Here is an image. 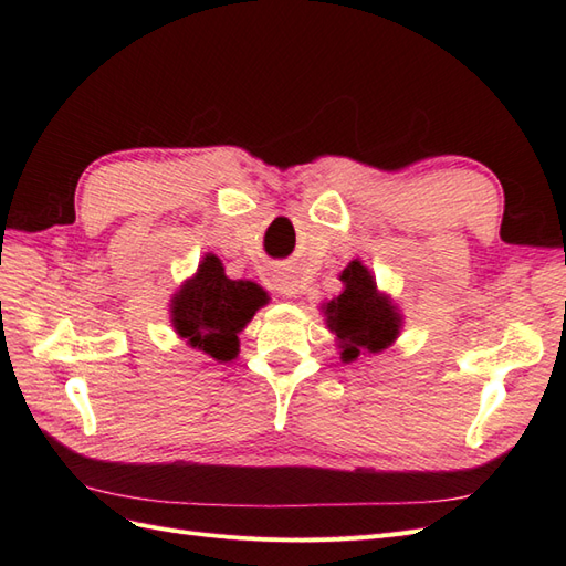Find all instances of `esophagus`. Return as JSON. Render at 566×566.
Masks as SVG:
<instances>
[{"instance_id": "1", "label": "esophagus", "mask_w": 566, "mask_h": 566, "mask_svg": "<svg viewBox=\"0 0 566 566\" xmlns=\"http://www.w3.org/2000/svg\"><path fill=\"white\" fill-rule=\"evenodd\" d=\"M276 285L281 290V295H287V297L300 295V281L295 276H290V273H279Z\"/></svg>"}]
</instances>
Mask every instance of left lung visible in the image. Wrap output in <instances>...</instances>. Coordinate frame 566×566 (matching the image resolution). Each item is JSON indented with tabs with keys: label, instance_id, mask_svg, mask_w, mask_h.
Listing matches in <instances>:
<instances>
[{
	"label": "left lung",
	"instance_id": "obj_1",
	"mask_svg": "<svg viewBox=\"0 0 566 566\" xmlns=\"http://www.w3.org/2000/svg\"><path fill=\"white\" fill-rule=\"evenodd\" d=\"M345 293L328 304V325L342 342V361H354L364 352H382L399 335L401 318L394 306L378 295L375 281L361 262L342 271Z\"/></svg>",
	"mask_w": 566,
	"mask_h": 566
}]
</instances>
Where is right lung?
I'll return each instance as SVG.
<instances>
[{
	"label": "right lung",
	"instance_id": "right-lung-1",
	"mask_svg": "<svg viewBox=\"0 0 566 566\" xmlns=\"http://www.w3.org/2000/svg\"><path fill=\"white\" fill-rule=\"evenodd\" d=\"M262 304L266 293L260 285L227 279L221 262L208 254L172 300V323L191 347L217 361H231L238 354V333Z\"/></svg>",
	"mask_w": 566,
	"mask_h": 566
}]
</instances>
